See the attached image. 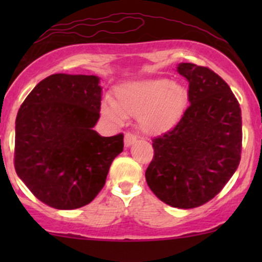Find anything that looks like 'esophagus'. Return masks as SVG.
<instances>
[{"instance_id": "esophagus-1", "label": "esophagus", "mask_w": 262, "mask_h": 262, "mask_svg": "<svg viewBox=\"0 0 262 262\" xmlns=\"http://www.w3.org/2000/svg\"><path fill=\"white\" fill-rule=\"evenodd\" d=\"M135 140H137V137H135L134 134L129 133V132H128V133L124 134V145L127 146V148H128V146H130Z\"/></svg>"}]
</instances>
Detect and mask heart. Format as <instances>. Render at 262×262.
Listing matches in <instances>:
<instances>
[{
    "mask_svg": "<svg viewBox=\"0 0 262 262\" xmlns=\"http://www.w3.org/2000/svg\"><path fill=\"white\" fill-rule=\"evenodd\" d=\"M187 91L181 83L166 79L123 83L116 90L113 106L104 104L102 113L112 121L138 117V125L146 134H161L181 119Z\"/></svg>",
    "mask_w": 262,
    "mask_h": 262,
    "instance_id": "obj_1",
    "label": "heart"
}]
</instances>
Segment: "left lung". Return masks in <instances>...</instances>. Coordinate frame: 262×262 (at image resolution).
<instances>
[{
  "instance_id": "obj_1",
  "label": "left lung",
  "mask_w": 262,
  "mask_h": 262,
  "mask_svg": "<svg viewBox=\"0 0 262 262\" xmlns=\"http://www.w3.org/2000/svg\"><path fill=\"white\" fill-rule=\"evenodd\" d=\"M189 106L179 123L152 139L148 186L164 203L196 208L229 181L242 159V110L228 83L206 66L182 62Z\"/></svg>"
}]
</instances>
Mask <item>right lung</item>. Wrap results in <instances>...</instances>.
Masks as SVG:
<instances>
[{"label": "right lung", "mask_w": 262, "mask_h": 262, "mask_svg": "<svg viewBox=\"0 0 262 262\" xmlns=\"http://www.w3.org/2000/svg\"><path fill=\"white\" fill-rule=\"evenodd\" d=\"M100 79L54 74L20 104L16 119L14 169L39 201L55 209L86 206L106 183L123 151V134L101 137Z\"/></svg>", "instance_id": "1"}]
</instances>
